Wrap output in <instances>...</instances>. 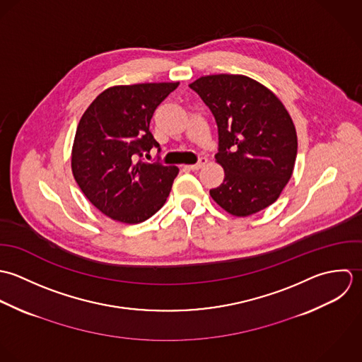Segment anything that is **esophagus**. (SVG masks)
<instances>
[{"label":"esophagus","instance_id":"esophagus-1","mask_svg":"<svg viewBox=\"0 0 362 362\" xmlns=\"http://www.w3.org/2000/svg\"><path fill=\"white\" fill-rule=\"evenodd\" d=\"M206 163H207V158H206V156H202V158L199 159V162H197V163L189 165L187 168H189V169H192V170H199V169H200V168H203Z\"/></svg>","mask_w":362,"mask_h":362}]
</instances>
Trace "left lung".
<instances>
[{"label":"left lung","instance_id":"8db88e82","mask_svg":"<svg viewBox=\"0 0 362 362\" xmlns=\"http://www.w3.org/2000/svg\"><path fill=\"white\" fill-rule=\"evenodd\" d=\"M214 115L223 182L210 190L225 211L247 217L273 204L296 159V132L280 99L245 75L218 74L189 85Z\"/></svg>","mask_w":362,"mask_h":362}]
</instances>
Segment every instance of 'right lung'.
<instances>
[{
  "label": "right lung",
  "mask_w": 362,
  "mask_h": 362,
  "mask_svg": "<svg viewBox=\"0 0 362 362\" xmlns=\"http://www.w3.org/2000/svg\"><path fill=\"white\" fill-rule=\"evenodd\" d=\"M179 82L136 83L103 90L85 110L73 145L74 177L105 216L140 223L166 202L176 166L146 162L160 146L149 132L155 109Z\"/></svg>",
  "instance_id": "obj_1"
}]
</instances>
